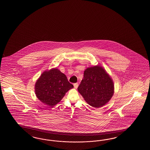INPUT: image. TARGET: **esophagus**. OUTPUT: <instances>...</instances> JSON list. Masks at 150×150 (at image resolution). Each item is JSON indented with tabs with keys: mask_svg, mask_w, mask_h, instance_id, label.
I'll list each match as a JSON object with an SVG mask.
<instances>
[{
	"mask_svg": "<svg viewBox=\"0 0 150 150\" xmlns=\"http://www.w3.org/2000/svg\"><path fill=\"white\" fill-rule=\"evenodd\" d=\"M78 85H79L78 83H74V86L75 88H78Z\"/></svg>",
	"mask_w": 150,
	"mask_h": 150,
	"instance_id": "obj_1",
	"label": "esophagus"
}]
</instances>
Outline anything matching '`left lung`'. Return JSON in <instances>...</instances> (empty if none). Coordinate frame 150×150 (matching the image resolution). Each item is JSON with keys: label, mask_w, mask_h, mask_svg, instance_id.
I'll return each mask as SVG.
<instances>
[{"label": "left lung", "mask_w": 150, "mask_h": 150, "mask_svg": "<svg viewBox=\"0 0 150 150\" xmlns=\"http://www.w3.org/2000/svg\"><path fill=\"white\" fill-rule=\"evenodd\" d=\"M78 92L89 105L99 108L112 98L114 84L112 79L102 67L96 66L87 68L78 87Z\"/></svg>", "instance_id": "8db88e82"}]
</instances>
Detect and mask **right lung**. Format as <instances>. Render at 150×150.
Wrapping results in <instances>:
<instances>
[{"label":"right lung","mask_w":150,"mask_h":150,"mask_svg":"<svg viewBox=\"0 0 150 150\" xmlns=\"http://www.w3.org/2000/svg\"><path fill=\"white\" fill-rule=\"evenodd\" d=\"M35 94L41 102L52 107L60 102L67 91L74 87L67 77L57 69L45 71L35 83Z\"/></svg>","instance_id":"obj_1"}]
</instances>
